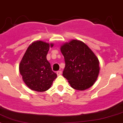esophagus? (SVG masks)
<instances>
[{
    "instance_id": "34e87169",
    "label": "esophagus",
    "mask_w": 123,
    "mask_h": 123,
    "mask_svg": "<svg viewBox=\"0 0 123 123\" xmlns=\"http://www.w3.org/2000/svg\"><path fill=\"white\" fill-rule=\"evenodd\" d=\"M56 73H57V75H61L62 74V71H58V72H56Z\"/></svg>"
}]
</instances>
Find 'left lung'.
<instances>
[{"label":"left lung","mask_w":123,"mask_h":123,"mask_svg":"<svg viewBox=\"0 0 123 123\" xmlns=\"http://www.w3.org/2000/svg\"><path fill=\"white\" fill-rule=\"evenodd\" d=\"M65 59L63 76L73 89L84 90L98 78L99 62L91 49L83 42L73 39L61 46Z\"/></svg>","instance_id":"1"}]
</instances>
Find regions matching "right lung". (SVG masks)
I'll return each instance as SVG.
<instances>
[{
    "label": "right lung",
    "mask_w": 123,
    "mask_h": 123,
    "mask_svg": "<svg viewBox=\"0 0 123 123\" xmlns=\"http://www.w3.org/2000/svg\"><path fill=\"white\" fill-rule=\"evenodd\" d=\"M53 43L41 41L32 42L19 64V72L25 84L31 90L45 92L51 87L57 74L51 70L47 55Z\"/></svg>",
    "instance_id": "1"
}]
</instances>
